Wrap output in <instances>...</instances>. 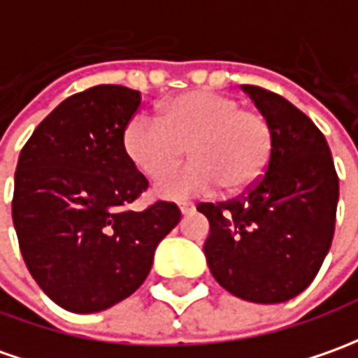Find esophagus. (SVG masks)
Returning <instances> with one entry per match:
<instances>
[{
	"label": "esophagus",
	"mask_w": 358,
	"mask_h": 358,
	"mask_svg": "<svg viewBox=\"0 0 358 358\" xmlns=\"http://www.w3.org/2000/svg\"><path fill=\"white\" fill-rule=\"evenodd\" d=\"M194 210H196V206L189 203V201H182V203H180V211H182L184 215H188V213H192Z\"/></svg>",
	"instance_id": "obj_1"
}]
</instances>
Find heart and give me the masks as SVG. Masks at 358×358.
<instances>
[{"label":"heart","instance_id":"obj_1","mask_svg":"<svg viewBox=\"0 0 358 358\" xmlns=\"http://www.w3.org/2000/svg\"><path fill=\"white\" fill-rule=\"evenodd\" d=\"M121 143L129 162L148 180L162 178L189 148V164L159 182L162 198H188L215 188L223 196H237L264 176L274 133L262 111L241 108L233 96L189 90L166 99L157 121L135 115Z\"/></svg>","mask_w":358,"mask_h":358}]
</instances>
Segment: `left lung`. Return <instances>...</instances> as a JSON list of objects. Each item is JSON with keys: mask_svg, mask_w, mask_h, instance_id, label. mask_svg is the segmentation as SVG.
I'll return each instance as SVG.
<instances>
[{"mask_svg": "<svg viewBox=\"0 0 358 358\" xmlns=\"http://www.w3.org/2000/svg\"><path fill=\"white\" fill-rule=\"evenodd\" d=\"M272 125L268 169L245 196L199 203L210 221L203 252L213 278L233 296L280 303L303 292L331 247L339 178L312 119L288 99L245 84Z\"/></svg>", "mask_w": 358, "mask_h": 358, "instance_id": "1", "label": "left lung"}]
</instances>
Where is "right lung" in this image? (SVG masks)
<instances>
[{
  "instance_id": "right-lung-1",
  "label": "right lung",
  "mask_w": 358,
  "mask_h": 358,
  "mask_svg": "<svg viewBox=\"0 0 358 358\" xmlns=\"http://www.w3.org/2000/svg\"><path fill=\"white\" fill-rule=\"evenodd\" d=\"M138 106L131 87L84 90L50 111L19 155L11 203L19 249L36 284L68 312L129 298L178 225L172 201L127 210L148 188L121 143Z\"/></svg>"
}]
</instances>
